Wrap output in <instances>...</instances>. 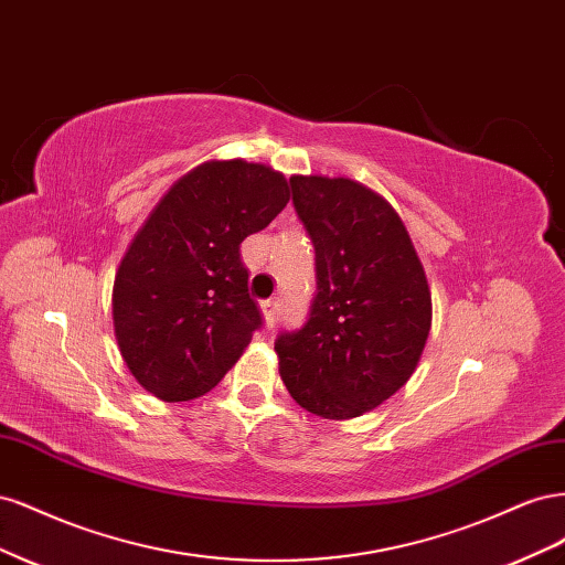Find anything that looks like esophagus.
<instances>
[{"mask_svg":"<svg viewBox=\"0 0 565 565\" xmlns=\"http://www.w3.org/2000/svg\"><path fill=\"white\" fill-rule=\"evenodd\" d=\"M264 309V320H266V328H276L278 322V313H280V301L278 299H266L262 303Z\"/></svg>","mask_w":565,"mask_h":565,"instance_id":"obj_1","label":"esophagus"}]
</instances>
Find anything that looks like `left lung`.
Here are the masks:
<instances>
[{
	"mask_svg": "<svg viewBox=\"0 0 565 565\" xmlns=\"http://www.w3.org/2000/svg\"><path fill=\"white\" fill-rule=\"evenodd\" d=\"M297 216L316 249V297L280 332V377L303 409L351 419L391 398L419 363L431 292L391 204L351 179L292 177Z\"/></svg>",
	"mask_w": 565,
	"mask_h": 565,
	"instance_id": "8db88e82",
	"label": "left lung"
}]
</instances>
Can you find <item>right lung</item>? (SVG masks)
<instances>
[{
  "label": "right lung",
  "instance_id": "add662e5",
  "mask_svg": "<svg viewBox=\"0 0 565 565\" xmlns=\"http://www.w3.org/2000/svg\"><path fill=\"white\" fill-rule=\"evenodd\" d=\"M289 202L280 172L212 160L179 179L136 233L113 287L129 372L167 403L214 388L262 328L241 243Z\"/></svg>",
  "mask_w": 565,
  "mask_h": 565
}]
</instances>
